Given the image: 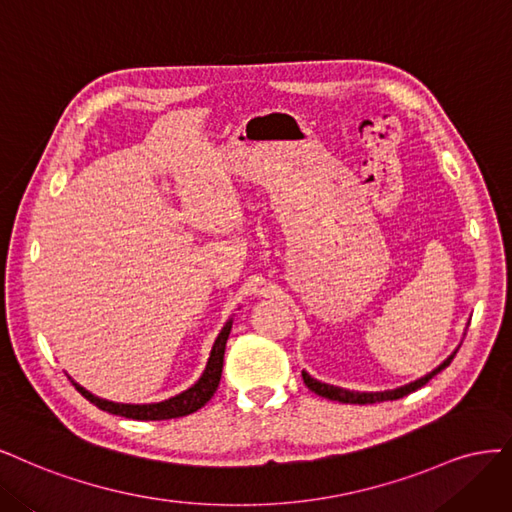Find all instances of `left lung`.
<instances>
[{"instance_id": "obj_1", "label": "left lung", "mask_w": 512, "mask_h": 512, "mask_svg": "<svg viewBox=\"0 0 512 512\" xmlns=\"http://www.w3.org/2000/svg\"><path fill=\"white\" fill-rule=\"evenodd\" d=\"M455 353H457V351H455ZM455 353H453L447 361H442V364H440L434 372H430L427 376L419 378V381L410 383V385H404V387H398V389H391V391L359 393V391H349V389H340V387H334V385L319 383V381H315V378H312V376H310V374H306V372H302V378H304L306 387H308L310 391H315L317 395H321V398L334 400V402H340V404H376V402H385V400H400V398H404V395H408V393H412V391L421 389L423 385L430 383L432 378H434L440 370H444V368H447V366L451 364L453 357H455Z\"/></svg>"}]
</instances>
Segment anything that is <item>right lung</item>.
I'll return each mask as SVG.
<instances>
[{
	"mask_svg": "<svg viewBox=\"0 0 512 512\" xmlns=\"http://www.w3.org/2000/svg\"><path fill=\"white\" fill-rule=\"evenodd\" d=\"M229 332H232V319L225 323V327L221 329V334L212 346V353L208 359V366L202 374L200 381H197L191 389L178 393L176 398H170L166 402L159 404H114L102 398H95L93 393H89L87 389H82L80 385L74 383V387L85 395V398L95 404L97 408H102L106 412H112V415L119 417H127V419H136V421H163V419H176V417H187L191 412L200 410L219 387L221 381V372H223V357H225V344L229 338Z\"/></svg>",
	"mask_w": 512,
	"mask_h": 512,
	"instance_id": "1",
	"label": "right lung"
}]
</instances>
